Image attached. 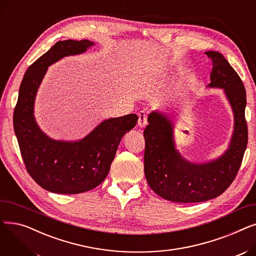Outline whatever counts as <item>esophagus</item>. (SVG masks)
Wrapping results in <instances>:
<instances>
[{"label": "esophagus", "mask_w": 256, "mask_h": 256, "mask_svg": "<svg viewBox=\"0 0 256 256\" xmlns=\"http://www.w3.org/2000/svg\"><path fill=\"white\" fill-rule=\"evenodd\" d=\"M139 119H138V126L139 128H144L147 124V120H146V114L144 112H140L138 114Z\"/></svg>", "instance_id": "34e87169"}]
</instances>
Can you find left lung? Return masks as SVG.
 Instances as JSON below:
<instances>
[{"label":"left lung","instance_id":"8db88e82","mask_svg":"<svg viewBox=\"0 0 256 256\" xmlns=\"http://www.w3.org/2000/svg\"><path fill=\"white\" fill-rule=\"evenodd\" d=\"M206 54L212 61L206 88L222 89L234 114V130L226 150L204 162L186 158L176 148L172 116L160 110L148 115L150 124L143 132L146 180L156 194L173 202H202L221 195L234 182L247 147L244 84L222 54Z\"/></svg>","mask_w":256,"mask_h":256}]
</instances>
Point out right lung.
I'll use <instances>...</instances> for the list:
<instances>
[{
    "label": "right lung",
    "instance_id": "obj_1",
    "mask_svg": "<svg viewBox=\"0 0 256 256\" xmlns=\"http://www.w3.org/2000/svg\"><path fill=\"white\" fill-rule=\"evenodd\" d=\"M93 46L87 39L60 40L29 66L20 87L13 126L22 156L31 178L52 193L80 194L102 184L121 139L138 121L136 114L104 119L84 138L74 141L52 139L39 128L35 98L48 66Z\"/></svg>",
    "mask_w": 256,
    "mask_h": 256
}]
</instances>
